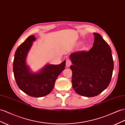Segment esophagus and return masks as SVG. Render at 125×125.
Listing matches in <instances>:
<instances>
[{
  "label": "esophagus",
  "instance_id": "34e87169",
  "mask_svg": "<svg viewBox=\"0 0 125 125\" xmlns=\"http://www.w3.org/2000/svg\"><path fill=\"white\" fill-rule=\"evenodd\" d=\"M72 62H71V61L70 60V59H68L66 60V66L67 67H70V65H71Z\"/></svg>",
  "mask_w": 125,
  "mask_h": 125
}]
</instances>
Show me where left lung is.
<instances>
[{
	"mask_svg": "<svg viewBox=\"0 0 125 125\" xmlns=\"http://www.w3.org/2000/svg\"><path fill=\"white\" fill-rule=\"evenodd\" d=\"M89 51H79L70 55L72 65V84L74 91L82 96L95 97L110 84L114 69L111 50L98 33Z\"/></svg>",
	"mask_w": 125,
	"mask_h": 125,
	"instance_id": "obj_1",
	"label": "left lung"
}]
</instances>
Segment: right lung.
Instances as JSON below:
<instances>
[{
    "instance_id": "1",
    "label": "right lung",
    "mask_w": 125,
    "mask_h": 125,
    "mask_svg": "<svg viewBox=\"0 0 125 125\" xmlns=\"http://www.w3.org/2000/svg\"><path fill=\"white\" fill-rule=\"evenodd\" d=\"M35 38L34 35L30 36L17 48L13 62V71L16 82L21 91L31 97H42L52 91L56 79L65 69L66 61L59 65L48 64L39 73H31L26 64V57Z\"/></svg>"
}]
</instances>
